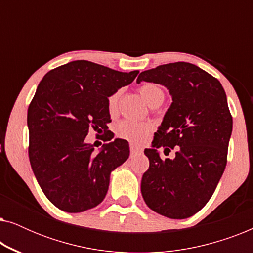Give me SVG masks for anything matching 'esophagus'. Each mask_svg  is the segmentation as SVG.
I'll return each mask as SVG.
<instances>
[{
	"label": "esophagus",
	"mask_w": 253,
	"mask_h": 253,
	"mask_svg": "<svg viewBox=\"0 0 253 253\" xmlns=\"http://www.w3.org/2000/svg\"><path fill=\"white\" fill-rule=\"evenodd\" d=\"M130 152H131V154H138V153H141V152H143V148L134 146V145H131Z\"/></svg>",
	"instance_id": "34e87169"
}]
</instances>
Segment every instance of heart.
<instances>
[{"label": "heart", "mask_w": 253, "mask_h": 253, "mask_svg": "<svg viewBox=\"0 0 253 253\" xmlns=\"http://www.w3.org/2000/svg\"><path fill=\"white\" fill-rule=\"evenodd\" d=\"M139 93L141 98L148 106L159 105L164 102L165 92L160 86L153 83H146L139 87ZM120 92L113 93L108 98V109L109 112H114L116 109L117 101H119ZM152 131V126L148 123H136L131 121H122L117 124L116 133L117 136L123 139L129 140L132 144H141L147 139L148 134Z\"/></svg>", "instance_id": "1"}]
</instances>
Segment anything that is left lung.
I'll list each match as a JSON object with an SVG mask.
<instances>
[{"instance_id": "obj_1", "label": "left lung", "mask_w": 253, "mask_h": 253, "mask_svg": "<svg viewBox=\"0 0 253 253\" xmlns=\"http://www.w3.org/2000/svg\"><path fill=\"white\" fill-rule=\"evenodd\" d=\"M164 85L172 102L144 153L150 167L141 178L146 205L170 219H186L199 212L215 191L227 165L233 117L221 83L203 69L175 62L140 72L137 83ZM176 149L174 159L162 161Z\"/></svg>"}]
</instances>
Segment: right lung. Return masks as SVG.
Here are the masks:
<instances>
[{"instance_id":"right-lung-1","label":"right lung","mask_w":253,"mask_h":253,"mask_svg":"<svg viewBox=\"0 0 253 253\" xmlns=\"http://www.w3.org/2000/svg\"><path fill=\"white\" fill-rule=\"evenodd\" d=\"M139 71L121 72L89 61H72L47 72L27 110L31 167L44 196L57 209L79 213L105 199L110 172L129 158L126 140L114 138L108 98ZM105 132L95 154L88 130Z\"/></svg>"}]
</instances>
